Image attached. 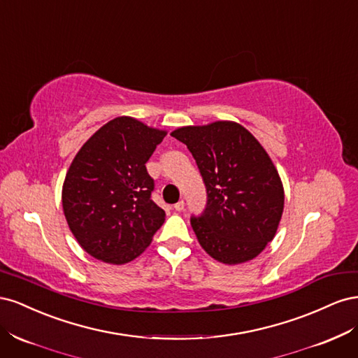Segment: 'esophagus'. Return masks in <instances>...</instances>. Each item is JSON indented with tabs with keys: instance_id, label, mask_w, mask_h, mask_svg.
I'll use <instances>...</instances> for the list:
<instances>
[{
	"instance_id": "34e87169",
	"label": "esophagus",
	"mask_w": 358,
	"mask_h": 358,
	"mask_svg": "<svg viewBox=\"0 0 358 358\" xmlns=\"http://www.w3.org/2000/svg\"><path fill=\"white\" fill-rule=\"evenodd\" d=\"M173 209H175L176 212H182L183 209H185V203H183V200H180L175 206H173Z\"/></svg>"
}]
</instances>
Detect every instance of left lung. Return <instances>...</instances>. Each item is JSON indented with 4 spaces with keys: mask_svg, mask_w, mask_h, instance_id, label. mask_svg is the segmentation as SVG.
Listing matches in <instances>:
<instances>
[{
    "mask_svg": "<svg viewBox=\"0 0 358 358\" xmlns=\"http://www.w3.org/2000/svg\"><path fill=\"white\" fill-rule=\"evenodd\" d=\"M196 159L208 191L191 227L216 262L241 264L273 241L284 212V187L266 149L233 121L180 127L171 133Z\"/></svg>",
    "mask_w": 358,
    "mask_h": 358,
    "instance_id": "left-lung-1",
    "label": "left lung"
}]
</instances>
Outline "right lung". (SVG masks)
<instances>
[{
    "mask_svg": "<svg viewBox=\"0 0 358 358\" xmlns=\"http://www.w3.org/2000/svg\"><path fill=\"white\" fill-rule=\"evenodd\" d=\"M167 131L119 116L95 131L71 161L62 209L76 241L100 262L125 264L152 242L166 212L150 194L146 162Z\"/></svg>",
    "mask_w": 358,
    "mask_h": 358,
    "instance_id": "obj_1",
    "label": "right lung"
}]
</instances>
